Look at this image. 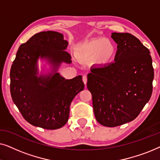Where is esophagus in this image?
I'll return each mask as SVG.
<instances>
[{
	"mask_svg": "<svg viewBox=\"0 0 160 160\" xmlns=\"http://www.w3.org/2000/svg\"><path fill=\"white\" fill-rule=\"evenodd\" d=\"M82 80H83V82H84V84L86 85V84H87V76H83Z\"/></svg>",
	"mask_w": 160,
	"mask_h": 160,
	"instance_id": "1",
	"label": "esophagus"
}]
</instances>
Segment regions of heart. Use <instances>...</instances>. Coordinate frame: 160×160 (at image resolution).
<instances>
[{
	"instance_id": "b5f03b06",
	"label": "heart",
	"mask_w": 160,
	"mask_h": 160,
	"mask_svg": "<svg viewBox=\"0 0 160 160\" xmlns=\"http://www.w3.org/2000/svg\"><path fill=\"white\" fill-rule=\"evenodd\" d=\"M115 53V46L111 41L98 38L82 46L78 51V56L83 60L95 58L99 64L106 65L112 61Z\"/></svg>"
}]
</instances>
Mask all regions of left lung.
Returning a JSON list of instances; mask_svg holds the SVG:
<instances>
[{
  "instance_id": "8db88e82",
  "label": "left lung",
  "mask_w": 160,
  "mask_h": 160,
  "mask_svg": "<svg viewBox=\"0 0 160 160\" xmlns=\"http://www.w3.org/2000/svg\"><path fill=\"white\" fill-rule=\"evenodd\" d=\"M114 62L95 67L87 75L93 111L102 125L113 128L132 121L152 94L154 68L150 52L128 32H113Z\"/></svg>"
}]
</instances>
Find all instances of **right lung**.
Returning <instances> with one entry per match:
<instances>
[{"label": "right lung", "instance_id": "right-lung-1", "mask_svg": "<svg viewBox=\"0 0 160 160\" xmlns=\"http://www.w3.org/2000/svg\"><path fill=\"white\" fill-rule=\"evenodd\" d=\"M68 41L54 31L35 34L20 45L10 71V92L13 102L24 119L33 126L56 130L67 123L70 106L82 91V76L65 79L58 73L38 77L37 60L46 58L58 68L71 62Z\"/></svg>", "mask_w": 160, "mask_h": 160}]
</instances>
